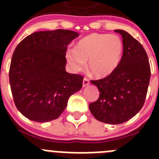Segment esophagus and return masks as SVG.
I'll return each instance as SVG.
<instances>
[{
	"label": "esophagus",
	"mask_w": 159,
	"mask_h": 159,
	"mask_svg": "<svg viewBox=\"0 0 159 159\" xmlns=\"http://www.w3.org/2000/svg\"><path fill=\"white\" fill-rule=\"evenodd\" d=\"M90 82H89V80L88 78H84V80H83V86L84 87H86L88 85H89Z\"/></svg>",
	"instance_id": "esophagus-1"
}]
</instances>
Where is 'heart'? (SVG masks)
Listing matches in <instances>:
<instances>
[{
	"instance_id": "b5f03b06",
	"label": "heart",
	"mask_w": 159,
	"mask_h": 159,
	"mask_svg": "<svg viewBox=\"0 0 159 159\" xmlns=\"http://www.w3.org/2000/svg\"><path fill=\"white\" fill-rule=\"evenodd\" d=\"M123 52V43L119 36L91 33L79 40L74 51L66 53V60L75 71H82L88 62V70L102 78L117 68Z\"/></svg>"
}]
</instances>
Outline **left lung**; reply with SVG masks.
Listing matches in <instances>:
<instances>
[{
	"label": "left lung",
	"mask_w": 159,
	"mask_h": 159,
	"mask_svg": "<svg viewBox=\"0 0 159 159\" xmlns=\"http://www.w3.org/2000/svg\"><path fill=\"white\" fill-rule=\"evenodd\" d=\"M115 32L123 37V57L111 75L91 81L99 89V97L89 105L97 120L109 124L128 121L141 110L151 78L148 57L143 45L126 31Z\"/></svg>",
	"instance_id": "obj_1"
}]
</instances>
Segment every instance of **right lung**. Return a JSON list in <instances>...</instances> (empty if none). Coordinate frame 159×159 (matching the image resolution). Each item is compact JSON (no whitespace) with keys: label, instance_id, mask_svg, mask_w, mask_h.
Returning a JSON list of instances; mask_svg holds the SVG:
<instances>
[{"label":"right lung","instance_id":"1","mask_svg":"<svg viewBox=\"0 0 159 159\" xmlns=\"http://www.w3.org/2000/svg\"><path fill=\"white\" fill-rule=\"evenodd\" d=\"M78 32L40 31L16 46L11 60L9 83L16 108L30 120L52 121L62 114L71 95L82 88V75L65 70L67 45Z\"/></svg>","mask_w":159,"mask_h":159}]
</instances>
